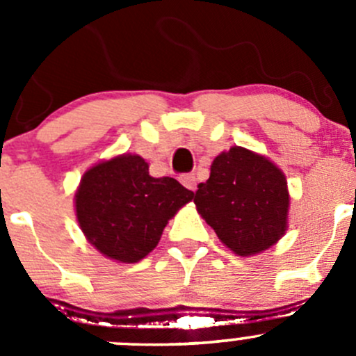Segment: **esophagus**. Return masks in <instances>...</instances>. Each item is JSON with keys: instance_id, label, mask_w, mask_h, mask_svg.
<instances>
[{"instance_id": "esophagus-1", "label": "esophagus", "mask_w": 356, "mask_h": 356, "mask_svg": "<svg viewBox=\"0 0 356 356\" xmlns=\"http://www.w3.org/2000/svg\"><path fill=\"white\" fill-rule=\"evenodd\" d=\"M181 182L184 188H188L189 191H196V177L195 174H184L181 175Z\"/></svg>"}]
</instances>
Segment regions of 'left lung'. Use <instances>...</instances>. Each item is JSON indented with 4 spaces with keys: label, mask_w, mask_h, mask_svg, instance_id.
<instances>
[{
    "label": "left lung",
    "mask_w": 356,
    "mask_h": 356,
    "mask_svg": "<svg viewBox=\"0 0 356 356\" xmlns=\"http://www.w3.org/2000/svg\"><path fill=\"white\" fill-rule=\"evenodd\" d=\"M198 213L239 257L274 246L288 229L286 175L268 158L232 146L215 156L195 195Z\"/></svg>",
    "instance_id": "obj_1"
}]
</instances>
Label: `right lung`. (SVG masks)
Masks as SVG:
<instances>
[{"mask_svg":"<svg viewBox=\"0 0 356 356\" xmlns=\"http://www.w3.org/2000/svg\"><path fill=\"white\" fill-rule=\"evenodd\" d=\"M193 198L175 179L152 177L145 158L125 153L86 170L75 191V215L99 253L136 264L155 250L168 220Z\"/></svg>","mask_w":356,"mask_h":356,"instance_id":"obj_1","label":"right lung"}]
</instances>
